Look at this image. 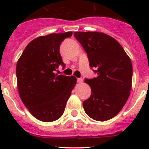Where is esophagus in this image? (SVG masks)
Instances as JSON below:
<instances>
[{"label":"esophagus","mask_w":149,"mask_h":149,"mask_svg":"<svg viewBox=\"0 0 149 149\" xmlns=\"http://www.w3.org/2000/svg\"><path fill=\"white\" fill-rule=\"evenodd\" d=\"M77 83H82L83 81H84V80H83V78H81V77H79V78H77Z\"/></svg>","instance_id":"1"}]
</instances>
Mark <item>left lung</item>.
<instances>
[{
	"label": "left lung",
	"mask_w": 149,
	"mask_h": 149,
	"mask_svg": "<svg viewBox=\"0 0 149 149\" xmlns=\"http://www.w3.org/2000/svg\"><path fill=\"white\" fill-rule=\"evenodd\" d=\"M74 37L87 54L89 66L98 77L85 79L92 94L83 102L90 118L104 122L119 113L130 95L133 68L121 45L99 32H74Z\"/></svg>",
	"instance_id": "1"
}]
</instances>
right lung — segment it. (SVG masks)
I'll use <instances>...</instances> for the list:
<instances>
[{"label":"right lung","mask_w":149,"mask_h":149,"mask_svg":"<svg viewBox=\"0 0 149 149\" xmlns=\"http://www.w3.org/2000/svg\"><path fill=\"white\" fill-rule=\"evenodd\" d=\"M72 32L39 36L29 43L18 60L16 77L18 93L30 113L42 122L58 119L64 113L77 79L55 74L64 68L60 47Z\"/></svg>","instance_id":"1"}]
</instances>
